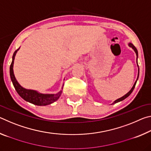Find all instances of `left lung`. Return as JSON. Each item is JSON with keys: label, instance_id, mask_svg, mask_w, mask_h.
I'll use <instances>...</instances> for the list:
<instances>
[{"label": "left lung", "instance_id": "obj_1", "mask_svg": "<svg viewBox=\"0 0 151 151\" xmlns=\"http://www.w3.org/2000/svg\"><path fill=\"white\" fill-rule=\"evenodd\" d=\"M129 46L130 47H131L132 49H133L134 50V52H135V53H136V55H137V58H138V51H137V49L136 48V47H134V46L132 44V43H129ZM137 65H138V63H137ZM138 67H139V65H138ZM139 72H138V76H137V81H135V83H134V85H133V86H132V88L131 89V90H130V91L129 92V93H127L126 94H125V95H124L123 96H122V97H121V98L120 99H117V100H116V101H114V102H113V103H112V104H115V103H119V102H120V101H123L124 99H125L126 98H127L128 96H129L130 94H131V93H132V92L133 91V90H134V87H135V85H136V83H137V80H138V78H139Z\"/></svg>", "mask_w": 151, "mask_h": 151}]
</instances>
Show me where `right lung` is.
I'll use <instances>...</instances> for the list:
<instances>
[{
  "mask_svg": "<svg viewBox=\"0 0 151 151\" xmlns=\"http://www.w3.org/2000/svg\"><path fill=\"white\" fill-rule=\"evenodd\" d=\"M19 48L17 50L14 51L13 55H12V60L11 65L10 66V76L12 81V83L13 84V86L17 91V93L19 94L20 96H21L24 101L33 104L38 106H45L48 104H52L54 102L57 101L59 98L61 93L63 91V86H62V90H60L57 94H42L40 93L37 91L30 90V89H26L20 85V84L18 83L16 78H15L13 71V65L15 55H16L17 51L19 50Z\"/></svg>",
  "mask_w": 151,
  "mask_h": 151,
  "instance_id": "add662e5",
  "label": "right lung"
}]
</instances>
